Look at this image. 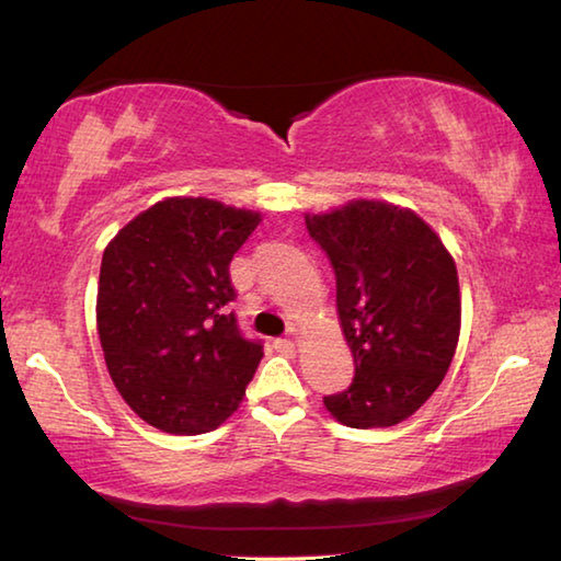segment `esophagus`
Returning a JSON list of instances; mask_svg holds the SVG:
<instances>
[{
	"label": "esophagus",
	"mask_w": 561,
	"mask_h": 561,
	"mask_svg": "<svg viewBox=\"0 0 561 561\" xmlns=\"http://www.w3.org/2000/svg\"><path fill=\"white\" fill-rule=\"evenodd\" d=\"M272 346L279 351V354H291L294 351V341L291 339H274Z\"/></svg>",
	"instance_id": "obj_1"
}]
</instances>
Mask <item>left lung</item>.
I'll return each instance as SVG.
<instances>
[{"instance_id": "left-lung-1", "label": "left lung", "mask_w": 561, "mask_h": 561, "mask_svg": "<svg viewBox=\"0 0 561 561\" xmlns=\"http://www.w3.org/2000/svg\"><path fill=\"white\" fill-rule=\"evenodd\" d=\"M336 274V309L354 354V381L324 396L348 428L411 417L448 374L460 336L458 270L440 237L401 207L354 201L307 215Z\"/></svg>"}]
</instances>
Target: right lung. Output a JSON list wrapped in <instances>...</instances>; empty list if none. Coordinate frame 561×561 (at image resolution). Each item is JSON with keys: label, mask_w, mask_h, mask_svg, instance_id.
<instances>
[{"label": "right lung", "mask_w": 561, "mask_h": 561, "mask_svg": "<svg viewBox=\"0 0 561 561\" xmlns=\"http://www.w3.org/2000/svg\"><path fill=\"white\" fill-rule=\"evenodd\" d=\"M257 225L260 213L168 197L103 252V356L123 401L158 431L210 433L242 403L264 351L230 311V262Z\"/></svg>", "instance_id": "right-lung-1"}]
</instances>
